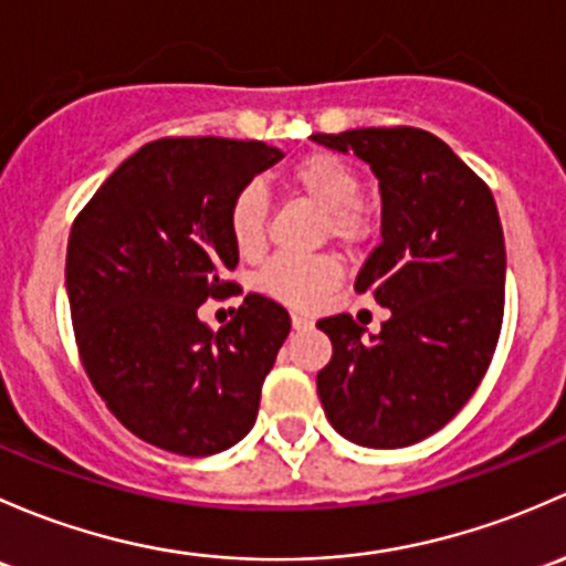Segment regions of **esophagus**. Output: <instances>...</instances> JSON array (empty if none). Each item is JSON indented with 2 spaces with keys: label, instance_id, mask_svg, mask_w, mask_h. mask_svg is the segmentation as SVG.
I'll return each mask as SVG.
<instances>
[{
  "label": "esophagus",
  "instance_id": "34e87169",
  "mask_svg": "<svg viewBox=\"0 0 566 566\" xmlns=\"http://www.w3.org/2000/svg\"><path fill=\"white\" fill-rule=\"evenodd\" d=\"M291 326H294V329L300 332V329H311L313 322L307 316H300V313H291Z\"/></svg>",
  "mask_w": 566,
  "mask_h": 566
}]
</instances>
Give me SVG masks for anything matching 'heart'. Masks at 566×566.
Returning <instances> with one entry per match:
<instances>
[{"instance_id": "heart-1", "label": "heart", "mask_w": 566, "mask_h": 566, "mask_svg": "<svg viewBox=\"0 0 566 566\" xmlns=\"http://www.w3.org/2000/svg\"><path fill=\"white\" fill-rule=\"evenodd\" d=\"M285 188L316 209H322L326 231L340 244H359L373 234V212L359 201L363 179L357 168L340 155L316 149L302 155L285 171ZM270 201L259 182H248L237 190L229 203V234L244 259L261 255L266 244ZM340 281V266L326 255L300 259L277 255L261 270L259 289L289 307H313L326 291Z\"/></svg>"}]
</instances>
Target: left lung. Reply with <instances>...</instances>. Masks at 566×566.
I'll use <instances>...</instances> for the list:
<instances>
[{
  "label": "left lung",
  "mask_w": 566,
  "mask_h": 566,
  "mask_svg": "<svg viewBox=\"0 0 566 566\" xmlns=\"http://www.w3.org/2000/svg\"><path fill=\"white\" fill-rule=\"evenodd\" d=\"M313 142L354 153L378 177L381 244L354 289L392 313L370 337L348 313L318 322L332 340L318 398L354 444H417L469 403L496 352L506 275L496 201L419 127L316 133Z\"/></svg>",
  "instance_id": "8db88e82"
}]
</instances>
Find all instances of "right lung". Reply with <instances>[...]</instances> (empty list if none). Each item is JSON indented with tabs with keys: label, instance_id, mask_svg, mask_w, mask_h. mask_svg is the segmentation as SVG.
<instances>
[{
	"label": "right lung",
	"instance_id": "add662e5",
	"mask_svg": "<svg viewBox=\"0 0 566 566\" xmlns=\"http://www.w3.org/2000/svg\"><path fill=\"white\" fill-rule=\"evenodd\" d=\"M283 153L214 136L144 144L70 229L65 285L92 387L130 433L201 458L248 436L261 384L289 337L285 307L248 294L218 332L198 307L226 300L240 250L229 203Z\"/></svg>",
	"mask_w": 566,
	"mask_h": 566
}]
</instances>
